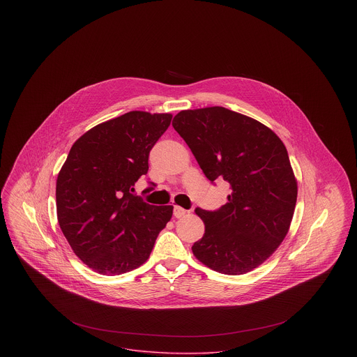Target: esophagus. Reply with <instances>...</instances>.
I'll list each match as a JSON object with an SVG mask.
<instances>
[{
    "mask_svg": "<svg viewBox=\"0 0 357 357\" xmlns=\"http://www.w3.org/2000/svg\"><path fill=\"white\" fill-rule=\"evenodd\" d=\"M187 213H188V211H187L185 208L180 207V206H174V208H173V214H174L176 218H181V217H184Z\"/></svg>",
    "mask_w": 357,
    "mask_h": 357,
    "instance_id": "34e87169",
    "label": "esophagus"
}]
</instances>
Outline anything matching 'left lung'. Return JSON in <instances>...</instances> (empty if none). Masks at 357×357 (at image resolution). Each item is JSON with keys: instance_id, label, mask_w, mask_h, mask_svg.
I'll list each match as a JSON object with an SVG mask.
<instances>
[{"instance_id": "obj_1", "label": "left lung", "mask_w": 357, "mask_h": 357, "mask_svg": "<svg viewBox=\"0 0 357 357\" xmlns=\"http://www.w3.org/2000/svg\"><path fill=\"white\" fill-rule=\"evenodd\" d=\"M173 128L204 176L231 185L220 208H195L204 235L194 255L225 275L255 269L283 242L296 208L297 181L284 144L261 122L224 107L180 111Z\"/></svg>"}]
</instances>
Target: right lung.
<instances>
[{
	"mask_svg": "<svg viewBox=\"0 0 357 357\" xmlns=\"http://www.w3.org/2000/svg\"><path fill=\"white\" fill-rule=\"evenodd\" d=\"M172 114L130 111L102 122L71 147L56 181L57 220L74 253L102 275L143 265L173 206L136 197V181L149 172V156ZM151 187L146 190L150 192Z\"/></svg>",
	"mask_w": 357,
	"mask_h": 357,
	"instance_id": "right-lung-1",
	"label": "right lung"
}]
</instances>
